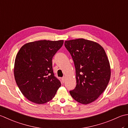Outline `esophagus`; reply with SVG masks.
<instances>
[{
    "mask_svg": "<svg viewBox=\"0 0 128 128\" xmlns=\"http://www.w3.org/2000/svg\"><path fill=\"white\" fill-rule=\"evenodd\" d=\"M62 82H64L66 81V77H62Z\"/></svg>",
    "mask_w": 128,
    "mask_h": 128,
    "instance_id": "1",
    "label": "esophagus"
}]
</instances>
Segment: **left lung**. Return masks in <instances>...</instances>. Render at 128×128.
I'll return each mask as SVG.
<instances>
[{
    "label": "left lung",
    "instance_id": "1",
    "mask_svg": "<svg viewBox=\"0 0 128 128\" xmlns=\"http://www.w3.org/2000/svg\"><path fill=\"white\" fill-rule=\"evenodd\" d=\"M64 45L76 70V86L70 94L77 102L89 104L103 93L110 80V67L105 50L98 43L84 38L66 40Z\"/></svg>",
    "mask_w": 128,
    "mask_h": 128
}]
</instances>
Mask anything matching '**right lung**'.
Here are the masks:
<instances>
[{
    "label": "right lung",
    "mask_w": 128,
    "mask_h": 128,
    "mask_svg": "<svg viewBox=\"0 0 128 128\" xmlns=\"http://www.w3.org/2000/svg\"><path fill=\"white\" fill-rule=\"evenodd\" d=\"M64 40H40L28 43L19 50L14 77L21 93L30 101L43 104L53 99L61 86L54 76L52 58Z\"/></svg>",
    "instance_id": "1"
}]
</instances>
